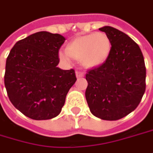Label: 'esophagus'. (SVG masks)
Masks as SVG:
<instances>
[{"instance_id": "esophagus-1", "label": "esophagus", "mask_w": 153, "mask_h": 153, "mask_svg": "<svg viewBox=\"0 0 153 153\" xmlns=\"http://www.w3.org/2000/svg\"><path fill=\"white\" fill-rule=\"evenodd\" d=\"M76 77L77 78H81V77H84V74H83L82 72L76 71Z\"/></svg>"}]
</instances>
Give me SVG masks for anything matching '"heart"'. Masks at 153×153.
<instances>
[{"label":"heart","instance_id":"1","mask_svg":"<svg viewBox=\"0 0 153 153\" xmlns=\"http://www.w3.org/2000/svg\"><path fill=\"white\" fill-rule=\"evenodd\" d=\"M112 51V42L103 32L78 36L67 46V52H60L59 58L70 62L71 57L78 59L85 68L100 67L107 60Z\"/></svg>","mask_w":153,"mask_h":153}]
</instances>
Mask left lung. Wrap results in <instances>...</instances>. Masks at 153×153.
<instances>
[{
	"instance_id": "8db88e82",
	"label": "left lung",
	"mask_w": 153,
	"mask_h": 153,
	"mask_svg": "<svg viewBox=\"0 0 153 153\" xmlns=\"http://www.w3.org/2000/svg\"><path fill=\"white\" fill-rule=\"evenodd\" d=\"M112 42L100 67L87 71L85 99L91 112L104 120H118L134 111L146 91V70L139 45L112 27L100 28Z\"/></svg>"
}]
</instances>
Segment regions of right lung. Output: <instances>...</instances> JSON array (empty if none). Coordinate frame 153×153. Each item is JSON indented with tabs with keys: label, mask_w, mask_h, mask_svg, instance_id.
<instances>
[{
	"label": "right lung",
	"mask_w": 153,
	"mask_h": 153,
	"mask_svg": "<svg viewBox=\"0 0 153 153\" xmlns=\"http://www.w3.org/2000/svg\"><path fill=\"white\" fill-rule=\"evenodd\" d=\"M66 39L41 31L17 41L6 61L4 83L11 103L35 120L58 116L76 81L74 69L57 68Z\"/></svg>",
	"instance_id": "add662e5"
}]
</instances>
